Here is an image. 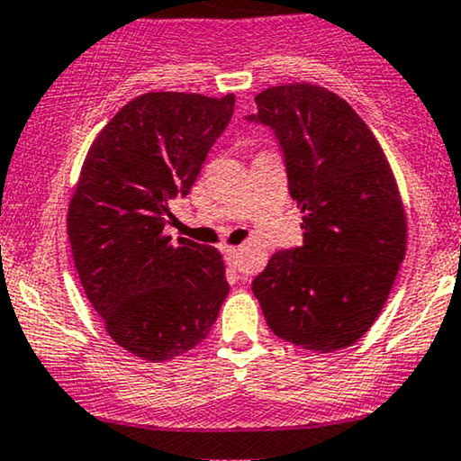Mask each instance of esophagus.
<instances>
[{
    "label": "esophagus",
    "instance_id": "34e87169",
    "mask_svg": "<svg viewBox=\"0 0 461 461\" xmlns=\"http://www.w3.org/2000/svg\"><path fill=\"white\" fill-rule=\"evenodd\" d=\"M223 253H225L227 264H230V267H236L238 256H240V249H238V247H225Z\"/></svg>",
    "mask_w": 461,
    "mask_h": 461
}]
</instances>
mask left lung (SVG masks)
Segmentation results:
<instances>
[{
    "label": "left lung",
    "mask_w": 461,
    "mask_h": 461,
    "mask_svg": "<svg viewBox=\"0 0 461 461\" xmlns=\"http://www.w3.org/2000/svg\"><path fill=\"white\" fill-rule=\"evenodd\" d=\"M249 121L282 145L303 245L253 279L267 325L314 353L351 347L377 321L405 258L407 219L388 158L345 99L316 84L271 86Z\"/></svg>",
    "instance_id": "1"
}]
</instances>
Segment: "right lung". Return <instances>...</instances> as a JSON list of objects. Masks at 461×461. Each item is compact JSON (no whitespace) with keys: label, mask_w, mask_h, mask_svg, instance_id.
Instances as JSON below:
<instances>
[{"label":"right lung","mask_w":461,"mask_h":461,"mask_svg":"<svg viewBox=\"0 0 461 461\" xmlns=\"http://www.w3.org/2000/svg\"><path fill=\"white\" fill-rule=\"evenodd\" d=\"M234 95L145 93L93 140L68 201L79 282L105 331L147 362L210 333L230 293L214 247L164 234L168 201L188 194L234 113Z\"/></svg>","instance_id":"right-lung-1"}]
</instances>
